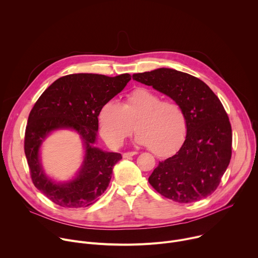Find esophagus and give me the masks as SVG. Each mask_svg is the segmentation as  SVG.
<instances>
[{
    "label": "esophagus",
    "mask_w": 258,
    "mask_h": 258,
    "mask_svg": "<svg viewBox=\"0 0 258 258\" xmlns=\"http://www.w3.org/2000/svg\"><path fill=\"white\" fill-rule=\"evenodd\" d=\"M137 154H138V152L133 151V152H125V153L122 154V156H123V158H128V157H132V156L137 155Z\"/></svg>",
    "instance_id": "esophagus-1"
}]
</instances>
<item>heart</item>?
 Listing matches in <instances>:
<instances>
[{
	"instance_id": "heart-1",
	"label": "heart",
	"mask_w": 258,
	"mask_h": 258,
	"mask_svg": "<svg viewBox=\"0 0 258 258\" xmlns=\"http://www.w3.org/2000/svg\"><path fill=\"white\" fill-rule=\"evenodd\" d=\"M99 125L103 139L119 147L138 132L136 143L149 147L157 156L175 152L185 141L188 122L185 111L174 101H161V97L146 88L127 94L119 104L106 102L99 111Z\"/></svg>"
}]
</instances>
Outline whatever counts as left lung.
<instances>
[{
  "mask_svg": "<svg viewBox=\"0 0 258 258\" xmlns=\"http://www.w3.org/2000/svg\"><path fill=\"white\" fill-rule=\"evenodd\" d=\"M133 79L178 103L188 122L185 142L173 156L159 162L149 176L150 185L178 203L211 195L232 156V127L222 102L201 80L171 68L135 73Z\"/></svg>",
  "mask_w": 258,
  "mask_h": 258,
  "instance_id": "1",
  "label": "left lung"
}]
</instances>
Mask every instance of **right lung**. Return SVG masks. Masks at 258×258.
<instances>
[{
    "instance_id": "right-lung-1",
    "label": "right lung",
    "mask_w": 258,
    "mask_h": 258,
    "mask_svg": "<svg viewBox=\"0 0 258 258\" xmlns=\"http://www.w3.org/2000/svg\"><path fill=\"white\" fill-rule=\"evenodd\" d=\"M132 77L128 73L110 78L77 73L55 81L35 102L28 116L24 152L35 188L55 204L67 208L94 204L106 191L119 153L94 146L99 128L101 107L120 93ZM59 129L77 131L83 140V163L73 179L55 182L43 171L40 147L46 137Z\"/></svg>"
}]
</instances>
